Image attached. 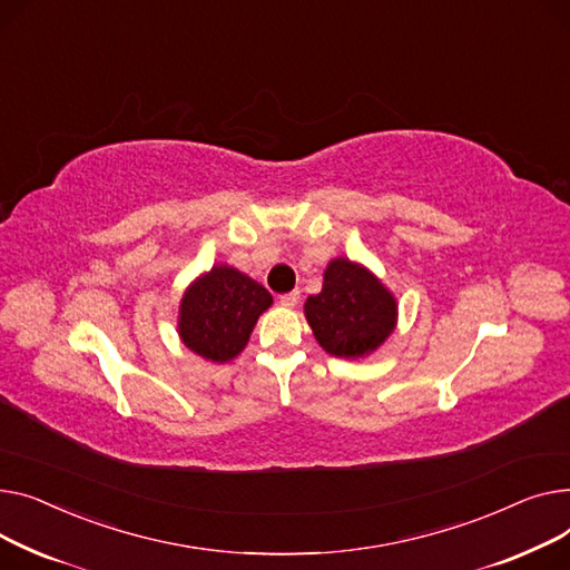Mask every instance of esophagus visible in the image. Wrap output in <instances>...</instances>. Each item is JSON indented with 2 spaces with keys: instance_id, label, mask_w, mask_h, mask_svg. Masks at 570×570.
I'll return each instance as SVG.
<instances>
[{
  "instance_id": "34e87169",
  "label": "esophagus",
  "mask_w": 570,
  "mask_h": 570,
  "mask_svg": "<svg viewBox=\"0 0 570 570\" xmlns=\"http://www.w3.org/2000/svg\"><path fill=\"white\" fill-rule=\"evenodd\" d=\"M298 294H301L298 289L283 294V296H281V306H285V308H294V306L298 304Z\"/></svg>"
}]
</instances>
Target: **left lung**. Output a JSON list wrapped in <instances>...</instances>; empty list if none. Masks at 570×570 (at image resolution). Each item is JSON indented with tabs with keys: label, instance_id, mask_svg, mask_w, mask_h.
Masks as SVG:
<instances>
[{
	"label": "left lung",
	"instance_id": "1",
	"mask_svg": "<svg viewBox=\"0 0 570 570\" xmlns=\"http://www.w3.org/2000/svg\"><path fill=\"white\" fill-rule=\"evenodd\" d=\"M315 341L338 358L375 352L395 328L397 304L382 281L347 257L331 259L322 292L304 306Z\"/></svg>",
	"mask_w": 570,
	"mask_h": 570
}]
</instances>
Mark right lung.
Returning a JSON list of instances; mask_svg holds the SVG:
<instances>
[{"mask_svg":"<svg viewBox=\"0 0 570 570\" xmlns=\"http://www.w3.org/2000/svg\"><path fill=\"white\" fill-rule=\"evenodd\" d=\"M274 304L257 281L227 264L212 266L188 285L179 304V338L214 363H227L248 345L257 317Z\"/></svg>","mask_w":570,"mask_h":570,"instance_id":"1","label":"right lung"}]
</instances>
